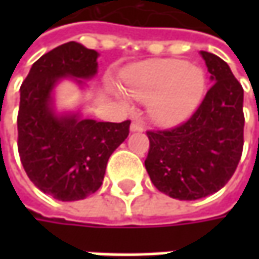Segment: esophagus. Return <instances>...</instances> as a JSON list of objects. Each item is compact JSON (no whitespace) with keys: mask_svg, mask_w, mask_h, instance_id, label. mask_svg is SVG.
Masks as SVG:
<instances>
[{"mask_svg":"<svg viewBox=\"0 0 259 259\" xmlns=\"http://www.w3.org/2000/svg\"><path fill=\"white\" fill-rule=\"evenodd\" d=\"M144 130V126L140 124L138 121H133V124H131V131H143Z\"/></svg>","mask_w":259,"mask_h":259,"instance_id":"esophagus-1","label":"esophagus"}]
</instances>
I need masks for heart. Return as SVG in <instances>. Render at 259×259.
Returning a JSON list of instances; mask_svg holds the SVG:
<instances>
[{
	"label": "heart",
	"mask_w": 259,
	"mask_h": 259,
	"mask_svg": "<svg viewBox=\"0 0 259 259\" xmlns=\"http://www.w3.org/2000/svg\"><path fill=\"white\" fill-rule=\"evenodd\" d=\"M126 92L148 102L155 122L177 125L194 114L207 89V76L199 66L183 60H164L125 76Z\"/></svg>",
	"instance_id": "b5f03b06"
}]
</instances>
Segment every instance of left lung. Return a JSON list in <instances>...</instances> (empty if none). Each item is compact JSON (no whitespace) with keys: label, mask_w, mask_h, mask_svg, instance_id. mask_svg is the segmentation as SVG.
<instances>
[{"label":"left lung","mask_w":259,"mask_h":259,"mask_svg":"<svg viewBox=\"0 0 259 259\" xmlns=\"http://www.w3.org/2000/svg\"><path fill=\"white\" fill-rule=\"evenodd\" d=\"M200 55L213 82L202 104L177 126L147 131V173L160 192L180 200L221 190L244 148V89L221 57Z\"/></svg>","instance_id":"1"}]
</instances>
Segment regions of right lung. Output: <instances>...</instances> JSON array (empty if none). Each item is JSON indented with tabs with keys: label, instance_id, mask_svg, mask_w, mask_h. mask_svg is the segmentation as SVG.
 I'll list each match as a JSON object with an SVG mask.
<instances>
[{
	"label": "right lung",
	"instance_id": "right-lung-1",
	"mask_svg": "<svg viewBox=\"0 0 259 259\" xmlns=\"http://www.w3.org/2000/svg\"><path fill=\"white\" fill-rule=\"evenodd\" d=\"M96 59L95 50L65 43L41 56L20 88L17 144L21 164L34 186L62 202L95 193L109 157L130 134V119L98 122L79 114L59 116L52 108L56 83L66 76L94 77Z\"/></svg>",
	"mask_w": 259,
	"mask_h": 259
}]
</instances>
